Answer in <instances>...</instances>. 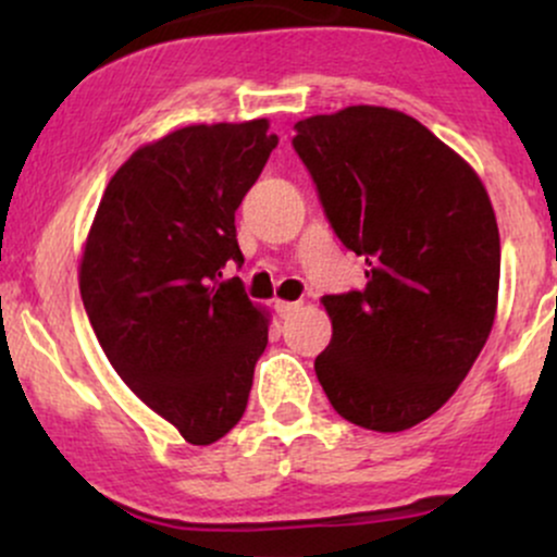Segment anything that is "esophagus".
I'll return each mask as SVG.
<instances>
[{"mask_svg":"<svg viewBox=\"0 0 557 557\" xmlns=\"http://www.w3.org/2000/svg\"><path fill=\"white\" fill-rule=\"evenodd\" d=\"M298 309H300L298 300H274V311H277V317H283V319L296 314Z\"/></svg>","mask_w":557,"mask_h":557,"instance_id":"esophagus-1","label":"esophagus"}]
</instances>
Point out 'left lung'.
Here are the masks:
<instances>
[{
    "mask_svg": "<svg viewBox=\"0 0 557 557\" xmlns=\"http://www.w3.org/2000/svg\"><path fill=\"white\" fill-rule=\"evenodd\" d=\"M296 131L337 238L369 267L363 290L324 296L319 385L350 424L411 430L450 400L495 324L500 233L487 188L398 110L345 107Z\"/></svg>",
    "mask_w": 557,
    "mask_h": 557,
    "instance_id": "left-lung-1",
    "label": "left lung"
}]
</instances>
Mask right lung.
Listing matches in <instances>:
<instances>
[{
    "mask_svg": "<svg viewBox=\"0 0 557 557\" xmlns=\"http://www.w3.org/2000/svg\"><path fill=\"white\" fill-rule=\"evenodd\" d=\"M277 146L270 120L201 123L140 146L112 175L83 243L88 322L123 382L190 445L238 424L270 311L240 280L235 209Z\"/></svg>",
    "mask_w": 557,
    "mask_h": 557,
    "instance_id": "obj_1",
    "label": "right lung"
}]
</instances>
